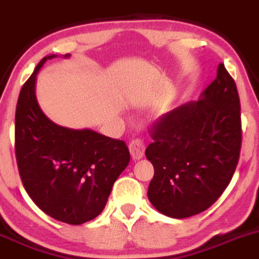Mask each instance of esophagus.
<instances>
[{"mask_svg":"<svg viewBox=\"0 0 259 259\" xmlns=\"http://www.w3.org/2000/svg\"><path fill=\"white\" fill-rule=\"evenodd\" d=\"M144 149H146V147H144L143 141H141V139H134V141L130 142L129 151L130 154H132V158L134 159V161L143 158Z\"/></svg>","mask_w":259,"mask_h":259,"instance_id":"obj_1","label":"esophagus"}]
</instances>
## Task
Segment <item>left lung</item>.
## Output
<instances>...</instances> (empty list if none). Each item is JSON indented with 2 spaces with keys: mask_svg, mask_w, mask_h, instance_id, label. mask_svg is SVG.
I'll list each match as a JSON object with an SVG mask.
<instances>
[{
  "mask_svg": "<svg viewBox=\"0 0 259 259\" xmlns=\"http://www.w3.org/2000/svg\"><path fill=\"white\" fill-rule=\"evenodd\" d=\"M146 157L154 167L149 183L152 206L172 219L206 211L224 193L239 161L240 101L224 64L199 100L159 118Z\"/></svg>",
  "mask_w": 259,
  "mask_h": 259,
  "instance_id": "obj_1",
  "label": "left lung"
}]
</instances>
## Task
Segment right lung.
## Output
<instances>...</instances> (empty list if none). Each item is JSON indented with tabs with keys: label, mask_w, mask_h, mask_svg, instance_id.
Here are the masks:
<instances>
[{
	"label": "right lung",
	"mask_w": 259,
	"mask_h": 259,
	"mask_svg": "<svg viewBox=\"0 0 259 259\" xmlns=\"http://www.w3.org/2000/svg\"><path fill=\"white\" fill-rule=\"evenodd\" d=\"M55 57L48 55L40 60L19 94L16 161L26 193L45 213L80 225L103 211L130 153L122 141L92 129L61 126L45 115L35 96V81L43 64Z\"/></svg>",
	"instance_id": "obj_1"
}]
</instances>
